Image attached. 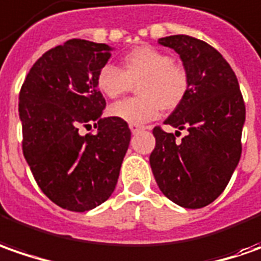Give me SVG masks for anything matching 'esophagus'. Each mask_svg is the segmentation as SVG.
<instances>
[{
	"instance_id": "1",
	"label": "esophagus",
	"mask_w": 261,
	"mask_h": 261,
	"mask_svg": "<svg viewBox=\"0 0 261 261\" xmlns=\"http://www.w3.org/2000/svg\"><path fill=\"white\" fill-rule=\"evenodd\" d=\"M130 130L133 134L139 133V131L144 130V125H140V124H130Z\"/></svg>"
}]
</instances>
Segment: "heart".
Segmentation results:
<instances>
[{"instance_id": "1", "label": "heart", "mask_w": 261, "mask_h": 261, "mask_svg": "<svg viewBox=\"0 0 261 261\" xmlns=\"http://www.w3.org/2000/svg\"><path fill=\"white\" fill-rule=\"evenodd\" d=\"M140 98H131L110 107L111 117L130 124L158 118L163 110L173 111L188 95L189 75L170 55L151 46H140L122 58V69L105 65L96 75V86L107 98H120L137 85Z\"/></svg>"}]
</instances>
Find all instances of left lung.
<instances>
[{
  "label": "left lung",
  "mask_w": 261,
  "mask_h": 261,
  "mask_svg": "<svg viewBox=\"0 0 261 261\" xmlns=\"http://www.w3.org/2000/svg\"><path fill=\"white\" fill-rule=\"evenodd\" d=\"M159 44L175 50L189 75L186 98L165 121L188 133L177 141L180 131L175 136L154 127L150 166L172 202L203 208L222 193L240 162L246 105L234 70L208 43L177 34Z\"/></svg>",
  "instance_id": "1"
}]
</instances>
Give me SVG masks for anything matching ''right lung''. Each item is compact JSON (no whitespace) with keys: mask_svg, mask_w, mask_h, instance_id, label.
<instances>
[{"mask_svg":"<svg viewBox=\"0 0 261 261\" xmlns=\"http://www.w3.org/2000/svg\"><path fill=\"white\" fill-rule=\"evenodd\" d=\"M108 44L72 39L46 51L20 91L23 153L43 193L63 210L85 212L115 189L130 144L128 124L102 118L96 75L111 58ZM97 128L82 136V126Z\"/></svg>","mask_w":261,"mask_h":261,"instance_id":"add662e5","label":"right lung"}]
</instances>
